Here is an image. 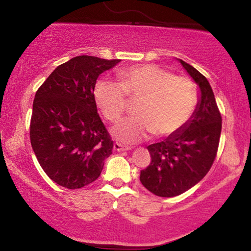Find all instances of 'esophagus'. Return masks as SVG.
I'll return each mask as SVG.
<instances>
[{
  "label": "esophagus",
  "instance_id": "obj_1",
  "mask_svg": "<svg viewBox=\"0 0 251 251\" xmlns=\"http://www.w3.org/2000/svg\"><path fill=\"white\" fill-rule=\"evenodd\" d=\"M113 149H114V151H116V152H125V151L131 150V147L122 145V144H120V143H114V145H113Z\"/></svg>",
  "mask_w": 251,
  "mask_h": 251
}]
</instances>
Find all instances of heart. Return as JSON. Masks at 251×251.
<instances>
[{
    "label": "heart",
    "mask_w": 251,
    "mask_h": 251,
    "mask_svg": "<svg viewBox=\"0 0 251 251\" xmlns=\"http://www.w3.org/2000/svg\"><path fill=\"white\" fill-rule=\"evenodd\" d=\"M120 83L100 80L96 83V105L109 122L121 118L126 108V96L139 99L138 115L120 121L112 129L119 142L135 144L156 133L174 136L186 126L198 105V91L190 77L178 76L152 64L137 65L119 72Z\"/></svg>",
    "instance_id": "b5f03b06"
}]
</instances>
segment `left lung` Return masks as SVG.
Wrapping results in <instances>:
<instances>
[{
	"label": "left lung",
	"instance_id": "1",
	"mask_svg": "<svg viewBox=\"0 0 251 251\" xmlns=\"http://www.w3.org/2000/svg\"><path fill=\"white\" fill-rule=\"evenodd\" d=\"M178 60L199 85L200 97L193 116L180 131L147 146L152 161L140 171V181L162 198L184 193L207 175L222 131V116L208 80L190 64Z\"/></svg>",
	"mask_w": 251,
	"mask_h": 251
}]
</instances>
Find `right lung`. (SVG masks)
Instances as JSON below:
<instances>
[{
    "instance_id": "add662e5",
    "label": "right lung",
    "mask_w": 251,
    "mask_h": 251,
    "mask_svg": "<svg viewBox=\"0 0 251 251\" xmlns=\"http://www.w3.org/2000/svg\"><path fill=\"white\" fill-rule=\"evenodd\" d=\"M120 59L77 56L61 64L36 91L29 136L33 151L51 180L76 190L100 176L113 140L97 113V78Z\"/></svg>"
}]
</instances>
